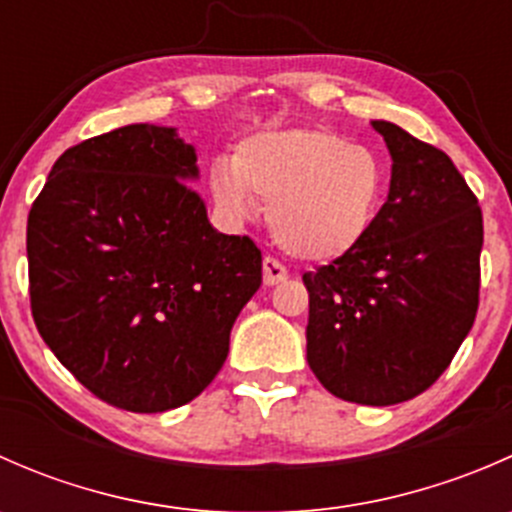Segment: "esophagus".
Returning <instances> with one entry per match:
<instances>
[{
  "instance_id": "34e87169",
  "label": "esophagus",
  "mask_w": 512,
  "mask_h": 512,
  "mask_svg": "<svg viewBox=\"0 0 512 512\" xmlns=\"http://www.w3.org/2000/svg\"><path fill=\"white\" fill-rule=\"evenodd\" d=\"M285 280H287L285 267H282L277 260H272V257H265V260H262V282H265L267 287H275Z\"/></svg>"
}]
</instances>
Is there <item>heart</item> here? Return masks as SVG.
<instances>
[{
  "label": "heart",
  "mask_w": 512,
  "mask_h": 512,
  "mask_svg": "<svg viewBox=\"0 0 512 512\" xmlns=\"http://www.w3.org/2000/svg\"><path fill=\"white\" fill-rule=\"evenodd\" d=\"M227 225H242L270 200L267 220L289 255L332 262L354 252L374 227L386 193V163L369 146L324 128H270L242 138L208 175Z\"/></svg>",
  "instance_id": "1"
}]
</instances>
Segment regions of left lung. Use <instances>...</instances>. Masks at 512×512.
Listing matches in <instances>:
<instances>
[{
  "label": "left lung",
  "mask_w": 512,
  "mask_h": 512,
  "mask_svg": "<svg viewBox=\"0 0 512 512\" xmlns=\"http://www.w3.org/2000/svg\"><path fill=\"white\" fill-rule=\"evenodd\" d=\"M371 126L389 148V195L354 252L302 277L307 361L339 399L391 406L426 391L471 332L483 215L446 153Z\"/></svg>",
  "instance_id": "obj_1"
}]
</instances>
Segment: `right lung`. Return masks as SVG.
Returning a JSON list of instances; mask_svg holds the SVG:
<instances>
[{
  "label": "right lung",
  "instance_id": "1",
  "mask_svg": "<svg viewBox=\"0 0 512 512\" xmlns=\"http://www.w3.org/2000/svg\"><path fill=\"white\" fill-rule=\"evenodd\" d=\"M198 178L178 128L133 123L61 153L29 213L41 339L91 394L133 414L193 401L262 285L260 250L210 225Z\"/></svg>",
  "mask_w": 512,
  "mask_h": 512
}]
</instances>
